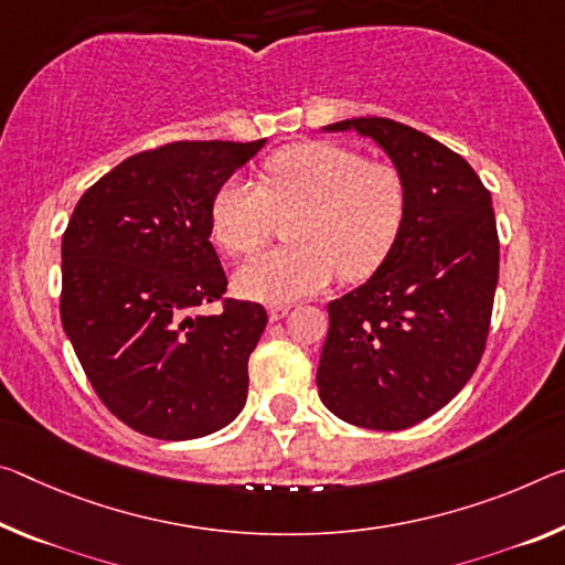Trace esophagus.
Returning <instances> with one entry per match:
<instances>
[{
    "label": "esophagus",
    "instance_id": "34e87169",
    "mask_svg": "<svg viewBox=\"0 0 565 565\" xmlns=\"http://www.w3.org/2000/svg\"><path fill=\"white\" fill-rule=\"evenodd\" d=\"M289 309H291V303H274V307H268V319L279 321L289 315Z\"/></svg>",
    "mask_w": 565,
    "mask_h": 565
}]
</instances>
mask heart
Here are the masks:
<instances>
[{
    "label": "heart",
    "mask_w": 565,
    "mask_h": 565,
    "mask_svg": "<svg viewBox=\"0 0 565 565\" xmlns=\"http://www.w3.org/2000/svg\"><path fill=\"white\" fill-rule=\"evenodd\" d=\"M289 241L238 268L246 299L291 303L342 279L377 271L407 216L399 170L337 142L311 140L266 160L262 185L231 178L211 201V234L231 256H248L271 238L276 218L294 216Z\"/></svg>",
    "instance_id": "obj_1"
}]
</instances>
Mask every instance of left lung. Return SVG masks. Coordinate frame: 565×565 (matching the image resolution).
Listing matches in <instances>:
<instances>
[{"label": "left lung", "instance_id": "left-lung-1", "mask_svg": "<svg viewBox=\"0 0 565 565\" xmlns=\"http://www.w3.org/2000/svg\"><path fill=\"white\" fill-rule=\"evenodd\" d=\"M407 183L405 226L362 286L329 301L317 370L329 412L366 429H405L443 409L486 352L500 244L490 191L443 142L390 118H352Z\"/></svg>", "mask_w": 565, "mask_h": 565}]
</instances>
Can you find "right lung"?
I'll list each match as a JSON object with an SVG mask.
<instances>
[{"mask_svg": "<svg viewBox=\"0 0 565 565\" xmlns=\"http://www.w3.org/2000/svg\"><path fill=\"white\" fill-rule=\"evenodd\" d=\"M266 140H178L115 166L62 236L60 317L103 405L158 440L234 423L266 309L223 299L211 201ZM224 303L218 316L201 306Z\"/></svg>", "mask_w": 565, "mask_h": 565, "instance_id": "add662e5", "label": "right lung"}]
</instances>
